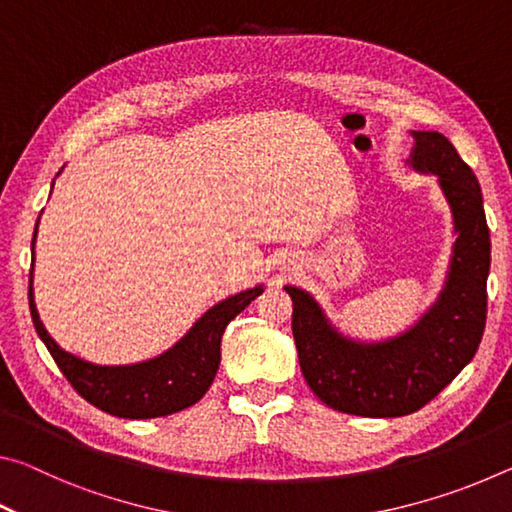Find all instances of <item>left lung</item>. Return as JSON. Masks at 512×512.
Returning a JSON list of instances; mask_svg holds the SVG:
<instances>
[{
    "label": "left lung",
    "mask_w": 512,
    "mask_h": 512,
    "mask_svg": "<svg viewBox=\"0 0 512 512\" xmlns=\"http://www.w3.org/2000/svg\"><path fill=\"white\" fill-rule=\"evenodd\" d=\"M411 133V167L436 173L454 216V255L436 305L395 339L359 343L336 332L307 291L284 287L309 388L334 411L363 418H400L429 404L472 361L488 314L490 230L479 180L445 135Z\"/></svg>",
    "instance_id": "obj_1"
}]
</instances>
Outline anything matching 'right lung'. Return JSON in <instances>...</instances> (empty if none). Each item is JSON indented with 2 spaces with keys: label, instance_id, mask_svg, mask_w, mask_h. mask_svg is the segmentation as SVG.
Returning a JSON list of instances; mask_svg holds the SVG:
<instances>
[{
  "label": "right lung",
  "instance_id": "add662e5",
  "mask_svg": "<svg viewBox=\"0 0 512 512\" xmlns=\"http://www.w3.org/2000/svg\"><path fill=\"white\" fill-rule=\"evenodd\" d=\"M33 244H36V235H33L31 246ZM29 280L33 282V268ZM262 291V287H255L221 300L219 305L207 309L171 350L155 359L133 363V366H97L60 348L42 325L31 284L29 307L42 343L47 345L56 366L83 400L117 418L146 420L178 413L201 400L219 370L225 327Z\"/></svg>",
  "mask_w": 512,
  "mask_h": 512
}]
</instances>
